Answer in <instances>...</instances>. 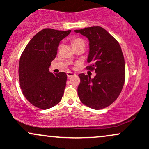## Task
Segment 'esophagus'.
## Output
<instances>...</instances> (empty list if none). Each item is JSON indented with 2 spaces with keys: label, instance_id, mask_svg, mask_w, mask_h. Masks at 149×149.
Instances as JSON below:
<instances>
[{
  "label": "esophagus",
  "instance_id": "obj_1",
  "mask_svg": "<svg viewBox=\"0 0 149 149\" xmlns=\"http://www.w3.org/2000/svg\"><path fill=\"white\" fill-rule=\"evenodd\" d=\"M66 75H67L68 78H71V77L76 76V73H73V72H71V71H68V72L66 73Z\"/></svg>",
  "mask_w": 149,
  "mask_h": 149
}]
</instances>
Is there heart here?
Listing matches in <instances>:
<instances>
[{
    "label": "heart",
    "instance_id": "obj_1",
    "mask_svg": "<svg viewBox=\"0 0 149 149\" xmlns=\"http://www.w3.org/2000/svg\"><path fill=\"white\" fill-rule=\"evenodd\" d=\"M78 42H83V40H82V39L76 38V39H75V40H73V45H74V44H76V43H78Z\"/></svg>",
    "mask_w": 149,
    "mask_h": 149
}]
</instances>
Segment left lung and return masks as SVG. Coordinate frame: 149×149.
<instances>
[{"mask_svg": "<svg viewBox=\"0 0 149 149\" xmlns=\"http://www.w3.org/2000/svg\"><path fill=\"white\" fill-rule=\"evenodd\" d=\"M88 38L89 66L85 69L95 71L94 78L80 73L78 94L83 104L91 109H104L116 100L123 88L125 66L118 42L101 26L75 30Z\"/></svg>", "mask_w": 149, "mask_h": 149, "instance_id": "8db88e82", "label": "left lung"}]
</instances>
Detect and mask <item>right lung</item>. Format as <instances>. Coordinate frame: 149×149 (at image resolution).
<instances>
[{
    "mask_svg": "<svg viewBox=\"0 0 149 149\" xmlns=\"http://www.w3.org/2000/svg\"><path fill=\"white\" fill-rule=\"evenodd\" d=\"M69 31L44 29L36 34L26 46L19 63V78L22 93L34 107L48 109L60 102L67 75L49 71L56 57L59 42Z\"/></svg>",
    "mask_w": 149,
    "mask_h": 149,
    "instance_id": "1",
    "label": "right lung"
}]
</instances>
